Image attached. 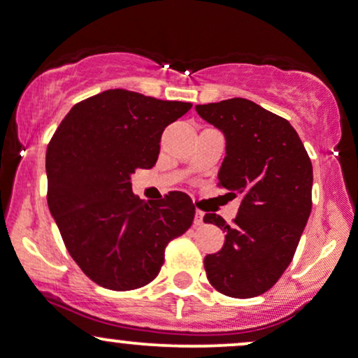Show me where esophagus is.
Masks as SVG:
<instances>
[{"label": "esophagus", "instance_id": "34e87169", "mask_svg": "<svg viewBox=\"0 0 358 358\" xmlns=\"http://www.w3.org/2000/svg\"><path fill=\"white\" fill-rule=\"evenodd\" d=\"M204 224V213L197 209L196 210V219H194V226H202Z\"/></svg>", "mask_w": 358, "mask_h": 358}]
</instances>
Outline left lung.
Returning a JSON list of instances; mask_svg holds the SVG:
<instances>
[{
	"mask_svg": "<svg viewBox=\"0 0 358 358\" xmlns=\"http://www.w3.org/2000/svg\"><path fill=\"white\" fill-rule=\"evenodd\" d=\"M226 136L219 187L241 197L236 219L206 214L226 232L224 247L204 259L217 292L250 299L267 292L292 262L312 210V162L287 119L244 98L196 106Z\"/></svg>",
	"mask_w": 358,
	"mask_h": 358,
	"instance_id": "obj_1",
	"label": "left lung"
}]
</instances>
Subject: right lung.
<instances>
[{"label":"right lung","mask_w":358,"mask_h":358,"mask_svg":"<svg viewBox=\"0 0 358 358\" xmlns=\"http://www.w3.org/2000/svg\"><path fill=\"white\" fill-rule=\"evenodd\" d=\"M191 103L126 90L91 96L57 126L48 144V206L66 249L96 284L139 289L164 264L166 245L192 226L187 194L144 202L131 174L156 164L161 136Z\"/></svg>","instance_id":"right-lung-1"}]
</instances>
